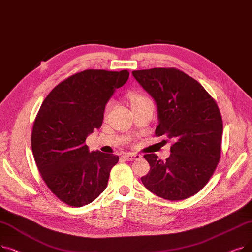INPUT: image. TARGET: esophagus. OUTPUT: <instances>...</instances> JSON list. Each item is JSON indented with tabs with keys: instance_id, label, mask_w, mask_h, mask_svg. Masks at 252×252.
<instances>
[{
	"instance_id": "obj_1",
	"label": "esophagus",
	"mask_w": 252,
	"mask_h": 252,
	"mask_svg": "<svg viewBox=\"0 0 252 252\" xmlns=\"http://www.w3.org/2000/svg\"><path fill=\"white\" fill-rule=\"evenodd\" d=\"M124 157L128 161H133V160L140 159L142 156L138 153H126V154H124Z\"/></svg>"
}]
</instances>
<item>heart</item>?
<instances>
[{"mask_svg":"<svg viewBox=\"0 0 252 252\" xmlns=\"http://www.w3.org/2000/svg\"><path fill=\"white\" fill-rule=\"evenodd\" d=\"M129 99H130V102H131V105H138L140 103H143V102H146V101H150L147 97H145L141 94H139V93H130L129 94ZM110 107V103L107 104V106H106V111H107Z\"/></svg>","mask_w":252,"mask_h":252,"instance_id":"heart-1","label":"heart"}]
</instances>
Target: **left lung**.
<instances>
[{
	"label": "left lung",
	"instance_id": "obj_1",
	"mask_svg": "<svg viewBox=\"0 0 252 252\" xmlns=\"http://www.w3.org/2000/svg\"><path fill=\"white\" fill-rule=\"evenodd\" d=\"M134 77L157 105L156 137L174 139L166 160L145 154L149 173L144 186L176 201L199 192L220 158L222 119L214 98L196 79L176 68L134 70Z\"/></svg>",
	"mask_w": 252,
	"mask_h": 252
}]
</instances>
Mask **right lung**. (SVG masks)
I'll list each match as a JSON object with an SVG mask.
<instances>
[{
  "instance_id": "add662e5",
  "label": "right lung",
  "mask_w": 252,
  "mask_h": 252,
  "mask_svg": "<svg viewBox=\"0 0 252 252\" xmlns=\"http://www.w3.org/2000/svg\"><path fill=\"white\" fill-rule=\"evenodd\" d=\"M127 70L87 69L53 89L34 119L32 148L42 179L65 204L81 207L107 187L119 157L89 151L87 137L102 126L105 105L128 78Z\"/></svg>"
}]
</instances>
